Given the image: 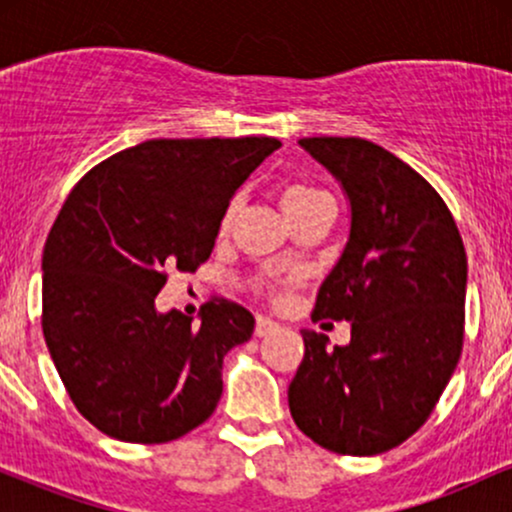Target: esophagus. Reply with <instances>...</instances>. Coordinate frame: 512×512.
<instances>
[{
  "instance_id": "obj_1",
  "label": "esophagus",
  "mask_w": 512,
  "mask_h": 512,
  "mask_svg": "<svg viewBox=\"0 0 512 512\" xmlns=\"http://www.w3.org/2000/svg\"><path fill=\"white\" fill-rule=\"evenodd\" d=\"M279 330V322L269 320V317H257V325H255V337H267Z\"/></svg>"
}]
</instances>
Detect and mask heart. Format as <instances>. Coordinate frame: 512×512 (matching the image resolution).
Returning a JSON list of instances; mask_svg holds the SVG:
<instances>
[{"label": "heart", "mask_w": 512, "mask_h": 512, "mask_svg": "<svg viewBox=\"0 0 512 512\" xmlns=\"http://www.w3.org/2000/svg\"><path fill=\"white\" fill-rule=\"evenodd\" d=\"M327 204H332V197L327 195L322 187L313 185V182L296 180V182H289V185L281 190V207H284L286 216H289L293 223L301 219V216L310 214V211L327 207ZM238 207H240V202L238 199H233V202L226 207V211H223V219H221L223 231H226V228L231 226V221L236 219ZM293 284H296V274L276 276L272 284H269V291H272V296L279 298V296H284V293L289 291Z\"/></svg>", "instance_id": "b5f03b06"}]
</instances>
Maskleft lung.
Returning <instances> with one entry per match:
<instances>
[{
    "instance_id": "left-lung-1",
    "label": "left lung",
    "mask_w": 512,
    "mask_h": 512,
    "mask_svg": "<svg viewBox=\"0 0 512 512\" xmlns=\"http://www.w3.org/2000/svg\"><path fill=\"white\" fill-rule=\"evenodd\" d=\"M298 144L349 197V240L317 291L313 320H349L351 342L327 349L325 334L301 332L289 409L322 448L380 455L426 424L455 373L467 252L443 197L383 146L358 137Z\"/></svg>"
}]
</instances>
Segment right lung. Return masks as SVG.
Masks as SVG:
<instances>
[{"label": "right lung", "mask_w": 512, "mask_h": 512, "mask_svg": "<svg viewBox=\"0 0 512 512\" xmlns=\"http://www.w3.org/2000/svg\"><path fill=\"white\" fill-rule=\"evenodd\" d=\"M274 137L149 139L74 185L43 250V334L74 407L105 436L168 443L209 419L223 356L255 317L214 298L158 313L170 272L209 260L223 211Z\"/></svg>", "instance_id": "add662e5"}]
</instances>
